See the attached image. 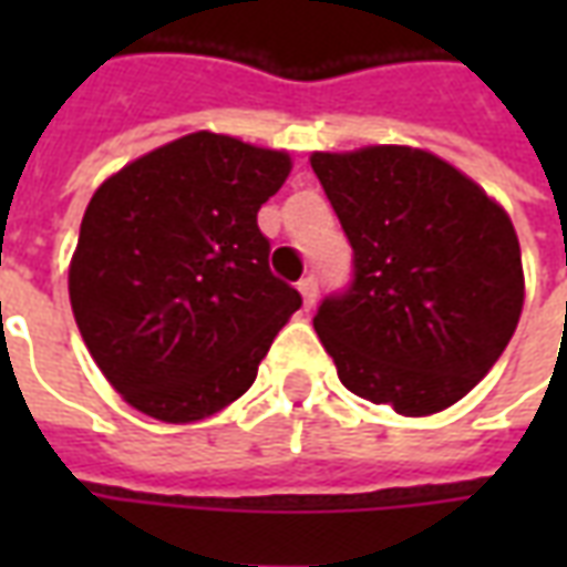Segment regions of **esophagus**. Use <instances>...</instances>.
Returning a JSON list of instances; mask_svg holds the SVG:
<instances>
[{
	"instance_id": "esophagus-1",
	"label": "esophagus",
	"mask_w": 567,
	"mask_h": 567,
	"mask_svg": "<svg viewBox=\"0 0 567 567\" xmlns=\"http://www.w3.org/2000/svg\"><path fill=\"white\" fill-rule=\"evenodd\" d=\"M297 291L303 297V307L312 309L316 307V300H319V279H316V276H303V279L297 282Z\"/></svg>"
}]
</instances>
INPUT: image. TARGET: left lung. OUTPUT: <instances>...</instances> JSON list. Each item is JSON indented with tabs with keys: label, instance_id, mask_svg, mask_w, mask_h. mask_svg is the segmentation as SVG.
Masks as SVG:
<instances>
[{
	"label": "left lung",
	"instance_id": "left-lung-1",
	"mask_svg": "<svg viewBox=\"0 0 567 567\" xmlns=\"http://www.w3.org/2000/svg\"><path fill=\"white\" fill-rule=\"evenodd\" d=\"M352 246V282L316 333L346 389L401 416L446 410L486 377L523 312L519 239L486 190L422 148L316 151Z\"/></svg>",
	"mask_w": 567,
	"mask_h": 567
}]
</instances>
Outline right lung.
I'll list each match as a JSON object with an SVG mask.
<instances>
[{
    "label": "right lung",
    "instance_id": "obj_1",
    "mask_svg": "<svg viewBox=\"0 0 567 567\" xmlns=\"http://www.w3.org/2000/svg\"><path fill=\"white\" fill-rule=\"evenodd\" d=\"M291 157L190 133L105 178L69 264V300L105 380L161 422H197L251 389L300 295L270 272L258 209Z\"/></svg>",
    "mask_w": 567,
    "mask_h": 567
}]
</instances>
